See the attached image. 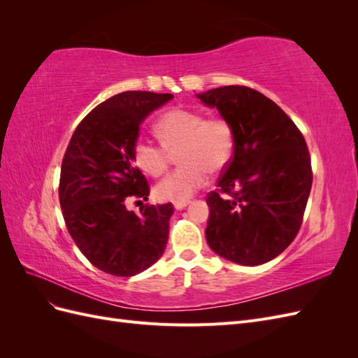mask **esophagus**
<instances>
[{"instance_id": "34e87169", "label": "esophagus", "mask_w": 358, "mask_h": 358, "mask_svg": "<svg viewBox=\"0 0 358 358\" xmlns=\"http://www.w3.org/2000/svg\"><path fill=\"white\" fill-rule=\"evenodd\" d=\"M188 204H189V200H187V201H178V203H175V209L176 210H182L183 208H187Z\"/></svg>"}]
</instances>
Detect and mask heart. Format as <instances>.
Segmentation results:
<instances>
[{"label": "heart", "instance_id": "heart-1", "mask_svg": "<svg viewBox=\"0 0 358 358\" xmlns=\"http://www.w3.org/2000/svg\"><path fill=\"white\" fill-rule=\"evenodd\" d=\"M159 143L138 138L133 148L136 166L158 178L178 154L182 164L155 187L159 201H187L208 182L209 173H221L233 158L236 137L233 125L224 117H206L188 109H173L155 125Z\"/></svg>", "mask_w": 358, "mask_h": 358}]
</instances>
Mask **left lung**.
<instances>
[{"mask_svg":"<svg viewBox=\"0 0 358 358\" xmlns=\"http://www.w3.org/2000/svg\"><path fill=\"white\" fill-rule=\"evenodd\" d=\"M199 99L234 128V152L206 197V241L212 251L242 266L264 264L297 236L312 188L305 137L289 116L248 86H221Z\"/></svg>","mask_w":358,"mask_h":358,"instance_id":"left-lung-1","label":"left lung"}]
</instances>
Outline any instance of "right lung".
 <instances>
[{
	"mask_svg": "<svg viewBox=\"0 0 358 358\" xmlns=\"http://www.w3.org/2000/svg\"><path fill=\"white\" fill-rule=\"evenodd\" d=\"M171 94L127 91L103 101L76 128L64 154L59 204L67 230L90 263L113 276H134L161 258L173 204L127 209L148 200L149 183L134 166L140 124Z\"/></svg>",
	"mask_w": 358,
	"mask_h": 358,
	"instance_id": "1",
	"label": "right lung"
}]
</instances>
